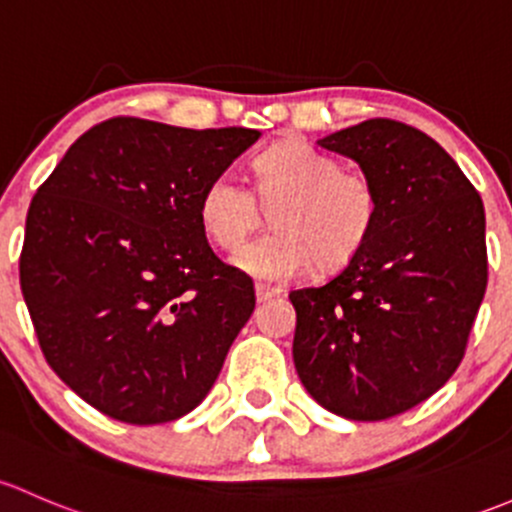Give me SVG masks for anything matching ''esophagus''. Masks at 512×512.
Listing matches in <instances>:
<instances>
[{"instance_id": "esophagus-1", "label": "esophagus", "mask_w": 512, "mask_h": 512, "mask_svg": "<svg viewBox=\"0 0 512 512\" xmlns=\"http://www.w3.org/2000/svg\"><path fill=\"white\" fill-rule=\"evenodd\" d=\"M283 295L281 288L263 286V283H256V300L258 303H268V300H278Z\"/></svg>"}]
</instances>
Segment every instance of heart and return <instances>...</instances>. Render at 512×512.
Wrapping results in <instances>:
<instances>
[{"label":"heart","instance_id":"b5f03b06","mask_svg":"<svg viewBox=\"0 0 512 512\" xmlns=\"http://www.w3.org/2000/svg\"><path fill=\"white\" fill-rule=\"evenodd\" d=\"M256 194L234 172H219L199 194V224L219 249H234L271 212L276 231L241 246L231 263L258 281L283 283L315 263L345 266L365 246L377 221V192L362 172L337 157L286 140L254 160Z\"/></svg>","mask_w":512,"mask_h":512}]
</instances>
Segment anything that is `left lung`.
<instances>
[{
    "label": "left lung",
    "instance_id": "left-lung-1",
    "mask_svg": "<svg viewBox=\"0 0 512 512\" xmlns=\"http://www.w3.org/2000/svg\"><path fill=\"white\" fill-rule=\"evenodd\" d=\"M377 192V221L337 276L300 288L293 362L310 397L382 421L439 392L466 352L488 283L486 212L436 140L374 118L318 140Z\"/></svg>",
    "mask_w": 512,
    "mask_h": 512
}]
</instances>
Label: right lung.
Segmentation results:
<instances>
[{"label":"right lung","mask_w":512,"mask_h":512,"mask_svg":"<svg viewBox=\"0 0 512 512\" xmlns=\"http://www.w3.org/2000/svg\"><path fill=\"white\" fill-rule=\"evenodd\" d=\"M258 138L110 118L36 189L21 293L51 370L110 419L165 424L199 407L254 313V283L214 254L197 207Z\"/></svg>","instance_id":"right-lung-1"}]
</instances>
